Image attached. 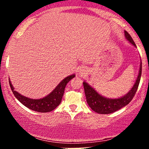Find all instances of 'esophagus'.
Instances as JSON below:
<instances>
[{"instance_id": "obj_1", "label": "esophagus", "mask_w": 149, "mask_h": 149, "mask_svg": "<svg viewBox=\"0 0 149 149\" xmlns=\"http://www.w3.org/2000/svg\"><path fill=\"white\" fill-rule=\"evenodd\" d=\"M80 74H85V70H83V69H80Z\"/></svg>"}]
</instances>
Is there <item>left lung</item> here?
Wrapping results in <instances>:
<instances>
[{
    "instance_id": "left-lung-1",
    "label": "left lung",
    "mask_w": 149,
    "mask_h": 149,
    "mask_svg": "<svg viewBox=\"0 0 149 149\" xmlns=\"http://www.w3.org/2000/svg\"><path fill=\"white\" fill-rule=\"evenodd\" d=\"M125 36L126 39L128 41L136 47L133 39L132 38L130 35L126 31H125ZM141 76V62L140 64L139 74H138L137 78H136L133 87L125 96L118 99H109L102 96L95 89L92 88L90 85H88L86 82H83L85 97H86L87 102H88V105L94 111L100 114H109L119 110L121 108L127 105L132 100L133 97H134L135 93H136L138 87H139Z\"/></svg>"
}]
</instances>
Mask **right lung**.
Segmentation results:
<instances>
[{
  "mask_svg": "<svg viewBox=\"0 0 149 149\" xmlns=\"http://www.w3.org/2000/svg\"><path fill=\"white\" fill-rule=\"evenodd\" d=\"M75 76H76V75L72 74L71 76L65 78L64 80H61L59 83V85L54 88V90L51 93H49L47 96L42 99H39V100H33V99L28 98V97L20 95L19 93L14 90V87L12 85L10 80H9V83L12 91H13L15 97L23 105H24L29 109H31V110L35 111L46 113L52 111L60 104L61 99L64 95L66 85Z\"/></svg>",
  "mask_w": 149,
  "mask_h": 149,
  "instance_id": "obj_1",
  "label": "right lung"
}]
</instances>
